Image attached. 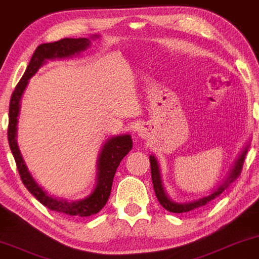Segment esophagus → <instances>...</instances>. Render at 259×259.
Instances as JSON below:
<instances>
[{
  "label": "esophagus",
  "mask_w": 259,
  "mask_h": 259,
  "mask_svg": "<svg viewBox=\"0 0 259 259\" xmlns=\"http://www.w3.org/2000/svg\"><path fill=\"white\" fill-rule=\"evenodd\" d=\"M141 135H142V132H141Z\"/></svg>",
  "instance_id": "1"
}]
</instances>
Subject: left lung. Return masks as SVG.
I'll use <instances>...</instances> for the list:
<instances>
[{
    "label": "left lung",
    "instance_id": "obj_1",
    "mask_svg": "<svg viewBox=\"0 0 259 259\" xmlns=\"http://www.w3.org/2000/svg\"><path fill=\"white\" fill-rule=\"evenodd\" d=\"M247 148L249 146L245 147V149L242 151V154L239 155V157L237 158L236 163H234V167L231 170V173L229 175V178L226 179L225 182L220 186L219 188H217L214 192L211 193V194L205 196V198L196 200V201L193 202H187V204H178V202L171 201V200L165 195V193L163 191V187H162L161 184V178H160V170H158V165H157V161L154 156H150V169H151V180H153V185H154V191L155 194H156V198L158 200V202L162 205V207H164L167 211L173 212V213H184V212H188L192 211V209L198 208L200 206H204L207 204V202L211 201V200L215 199L217 196H219L222 193L225 191V189L229 187V185L231 182H233L236 179L239 177L240 173H242V168H243V163L244 160H245V155L247 153Z\"/></svg>",
    "mask_w": 259,
    "mask_h": 259
}]
</instances>
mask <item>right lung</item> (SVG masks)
Here are the masks:
<instances>
[{
    "mask_svg": "<svg viewBox=\"0 0 259 259\" xmlns=\"http://www.w3.org/2000/svg\"><path fill=\"white\" fill-rule=\"evenodd\" d=\"M94 37H97L95 35ZM90 41L86 37H79V39H70L65 37L59 41L50 44H41L37 46L35 52L33 53L28 66H27L22 78L17 82L15 90H14L12 98L9 103V124H8V142L13 156L15 158L17 170H19L20 178L25 187L39 200V201L51 211H55L68 215L75 217H90L96 214L104 207L108 201L110 193H111L112 181L117 167L122 158L133 149V140L129 135H120L112 137L106 141L103 146L101 154L98 158V180L95 191L89 195L88 198L80 200V201L68 202L65 200H58L47 195V193L34 181L32 175L27 169L25 162H23L21 154L16 143V124L17 116H19L20 99L25 91L27 84L30 78L35 74V72L42 66V64L48 59H55V58H67L74 55L79 52L85 51L90 46Z\"/></svg>",
    "mask_w": 259,
    "mask_h": 259,
    "instance_id": "1",
    "label": "right lung"
}]
</instances>
